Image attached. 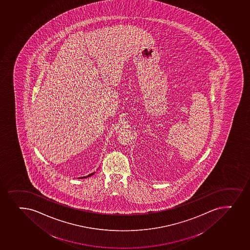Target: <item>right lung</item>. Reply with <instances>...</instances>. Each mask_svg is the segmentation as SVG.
<instances>
[{"instance_id": "obj_1", "label": "right lung", "mask_w": 250, "mask_h": 250, "mask_svg": "<svg viewBox=\"0 0 250 250\" xmlns=\"http://www.w3.org/2000/svg\"><path fill=\"white\" fill-rule=\"evenodd\" d=\"M95 172H92V173H91V174L87 175V176H86V177H78V178H86V177H91V175L94 174Z\"/></svg>"}]
</instances>
